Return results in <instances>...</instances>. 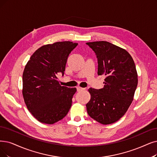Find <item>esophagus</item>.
<instances>
[{"label":"esophagus","instance_id":"obj_1","mask_svg":"<svg viewBox=\"0 0 157 157\" xmlns=\"http://www.w3.org/2000/svg\"><path fill=\"white\" fill-rule=\"evenodd\" d=\"M85 88H82V87H77V91H83L84 90Z\"/></svg>","mask_w":157,"mask_h":157}]
</instances>
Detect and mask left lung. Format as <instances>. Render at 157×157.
Wrapping results in <instances>:
<instances>
[{
  "instance_id": "left-lung-1",
  "label": "left lung",
  "mask_w": 157,
  "mask_h": 157,
  "mask_svg": "<svg viewBox=\"0 0 157 157\" xmlns=\"http://www.w3.org/2000/svg\"><path fill=\"white\" fill-rule=\"evenodd\" d=\"M86 44L97 55L98 75L105 77L103 88L88 90L87 112L100 124H113L124 115L133 100L138 84L135 62L126 49L109 42Z\"/></svg>"
}]
</instances>
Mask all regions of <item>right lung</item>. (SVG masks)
Listing matches in <instances>:
<instances>
[{
    "instance_id": "obj_1",
    "label": "right lung",
    "mask_w": 157,
    "mask_h": 157,
    "mask_svg": "<svg viewBox=\"0 0 157 157\" xmlns=\"http://www.w3.org/2000/svg\"><path fill=\"white\" fill-rule=\"evenodd\" d=\"M78 45L70 41L44 45L33 53L22 75V95L29 111L37 121L53 124L70 110L75 87L62 86L57 75L64 74L69 55Z\"/></svg>"
}]
</instances>
